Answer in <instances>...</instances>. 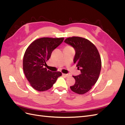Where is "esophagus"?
<instances>
[{
  "mask_svg": "<svg viewBox=\"0 0 125 125\" xmlns=\"http://www.w3.org/2000/svg\"><path fill=\"white\" fill-rule=\"evenodd\" d=\"M62 75H64V76H65L66 77L68 78V77H69L70 76V75L69 74H65V73H62Z\"/></svg>",
  "mask_w": 125,
  "mask_h": 125,
  "instance_id": "obj_1",
  "label": "esophagus"
}]
</instances>
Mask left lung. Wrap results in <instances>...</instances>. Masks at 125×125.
<instances>
[{
    "instance_id": "obj_1",
    "label": "left lung",
    "mask_w": 125,
    "mask_h": 125,
    "mask_svg": "<svg viewBox=\"0 0 125 125\" xmlns=\"http://www.w3.org/2000/svg\"><path fill=\"white\" fill-rule=\"evenodd\" d=\"M64 42L74 48L73 62L81 71L79 75L73 76L75 82L70 89L77 94H83L92 89L99 79L102 65L99 51L92 42L83 37H68Z\"/></svg>"
}]
</instances>
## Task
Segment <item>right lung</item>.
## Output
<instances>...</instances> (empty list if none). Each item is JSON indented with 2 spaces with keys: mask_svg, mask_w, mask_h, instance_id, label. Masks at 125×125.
Here are the masks:
<instances>
[{
  "mask_svg": "<svg viewBox=\"0 0 125 125\" xmlns=\"http://www.w3.org/2000/svg\"><path fill=\"white\" fill-rule=\"evenodd\" d=\"M63 40V37H42L33 41L25 51L23 60L24 73L32 88L38 91L51 89L62 75L60 72H52L44 66L52 52Z\"/></svg>",
  "mask_w": 125,
  "mask_h": 125,
  "instance_id": "obj_1",
  "label": "right lung"
}]
</instances>
